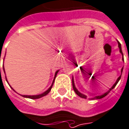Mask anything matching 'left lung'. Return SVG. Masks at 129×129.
Segmentation results:
<instances>
[{
    "mask_svg": "<svg viewBox=\"0 0 129 129\" xmlns=\"http://www.w3.org/2000/svg\"><path fill=\"white\" fill-rule=\"evenodd\" d=\"M117 43H118V46H119V52H120L121 54L122 55V56L124 57V55H123V53H122V50H121V43L119 42V41H117ZM122 59L124 60V57L122 58ZM122 72H123V68H122V69H121V74H122ZM121 76V74L120 76L118 77V79H117V81H116V82L114 83V84L113 86H112V88H110L109 89V90H108V91H107L106 93H105L104 94H103V95H98V96L94 97V98H92V99H101V98H104V97L106 96L107 94L110 93V92L111 90L113 89L114 87L116 86V85L117 84V83H118V82H119V81L120 80ZM72 86H73V89H74V92L76 93V95H78L79 96L81 97V98H85V99H86L87 96L86 95H84V94H83V93H80L79 91L76 89V86H75V85H74V82L73 79H72Z\"/></svg>",
    "mask_w": 129,
    "mask_h": 129,
    "instance_id": "8db88e82",
    "label": "left lung"
}]
</instances>
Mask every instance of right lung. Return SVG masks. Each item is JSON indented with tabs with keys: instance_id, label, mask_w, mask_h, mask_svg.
<instances>
[{
	"instance_id": "right-lung-1",
	"label": "right lung",
	"mask_w": 129,
	"mask_h": 129,
	"mask_svg": "<svg viewBox=\"0 0 129 129\" xmlns=\"http://www.w3.org/2000/svg\"><path fill=\"white\" fill-rule=\"evenodd\" d=\"M3 70H4V72H5V70H4V67H3ZM59 71L57 70V72H55V77H54V79H53V83H52V85H51V86L48 89V90H46V91H45L44 93H41V94H39V95H22V97H24V98H30V99H39V98H42V97L45 96V95H46L48 93H49V92L50 91V90H51V88H52V87H53V83H54V81H55V79L56 76H57V72H58ZM5 79H6V77H5ZM6 81H8V80H7V79H6ZM11 87V86H10ZM12 88V87H11ZM12 90H15L13 88H12Z\"/></svg>"
}]
</instances>
